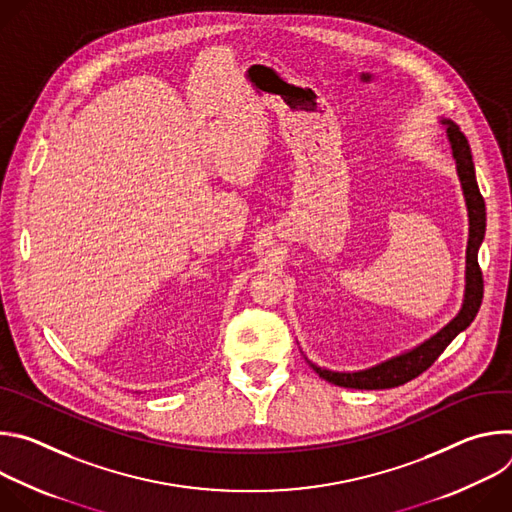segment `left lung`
<instances>
[{"instance_id":"left-lung-1","label":"left lung","mask_w":512,"mask_h":512,"mask_svg":"<svg viewBox=\"0 0 512 512\" xmlns=\"http://www.w3.org/2000/svg\"><path fill=\"white\" fill-rule=\"evenodd\" d=\"M446 127V135L452 148V158L456 162V172L460 178L462 194L468 208V247H466V285H464V300L460 312L433 336L423 340L421 344L413 346L411 350H405L397 356H391L375 367L362 369V371H330L324 367H318L306 354V360L310 367L328 383L346 387V389H391L399 387L417 375H421L425 369H429L440 356L446 346L464 332L472 320L476 318L480 304H482V271L478 267V249L484 241L486 231V206L484 198L480 194L478 182H476V170L472 162V150L466 135L460 131V127L450 121H440Z\"/></svg>"}]
</instances>
